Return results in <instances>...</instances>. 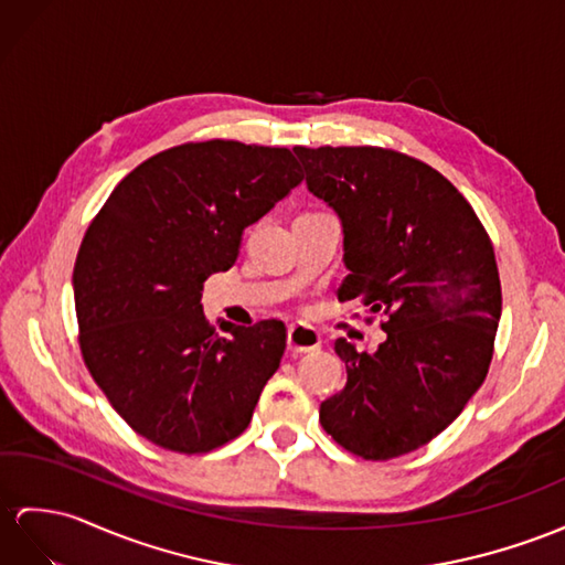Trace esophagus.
Returning <instances> with one entry per match:
<instances>
[{
    "label": "esophagus",
    "mask_w": 565,
    "mask_h": 565,
    "mask_svg": "<svg viewBox=\"0 0 565 565\" xmlns=\"http://www.w3.org/2000/svg\"><path fill=\"white\" fill-rule=\"evenodd\" d=\"M321 348V333L311 326L292 323L287 328V350L292 354H307Z\"/></svg>",
    "instance_id": "obj_1"
}]
</instances>
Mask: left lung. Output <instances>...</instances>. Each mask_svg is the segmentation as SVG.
<instances>
[{"label":"left lung","mask_w":565,"mask_h":565,"mask_svg":"<svg viewBox=\"0 0 565 565\" xmlns=\"http://www.w3.org/2000/svg\"><path fill=\"white\" fill-rule=\"evenodd\" d=\"M295 153L309 189L342 220L350 275L338 299L386 316L374 352L335 340L348 383L321 403V426L364 460L407 456L487 379L501 319L493 244L460 191L417 158L379 146Z\"/></svg>","instance_id":"8db88e82"}]
</instances>
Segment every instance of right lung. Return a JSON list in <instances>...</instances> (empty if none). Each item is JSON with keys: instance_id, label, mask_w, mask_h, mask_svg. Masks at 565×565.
I'll return each mask as SVG.
<instances>
[{"instance_id": "obj_1", "label": "right lung", "mask_w": 565, "mask_h": 565, "mask_svg": "<svg viewBox=\"0 0 565 565\" xmlns=\"http://www.w3.org/2000/svg\"><path fill=\"white\" fill-rule=\"evenodd\" d=\"M301 177L290 148L189 141L131 170L88 225L74 266L81 356L150 444L199 456L249 426L287 328L223 323L217 335L201 292Z\"/></svg>"}]
</instances>
